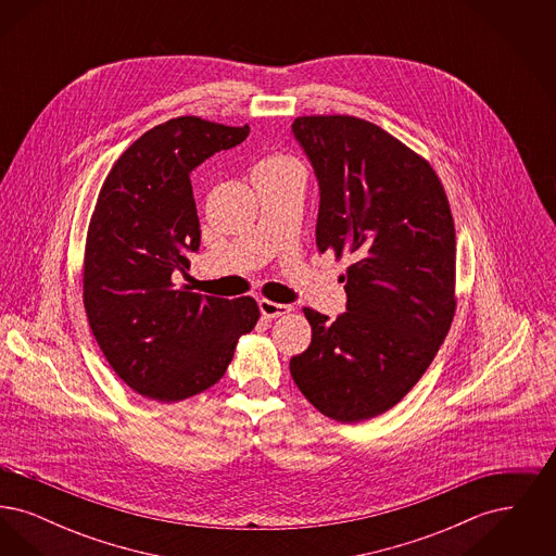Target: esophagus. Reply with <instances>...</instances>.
I'll return each mask as SVG.
<instances>
[{
  "mask_svg": "<svg viewBox=\"0 0 556 556\" xmlns=\"http://www.w3.org/2000/svg\"><path fill=\"white\" fill-rule=\"evenodd\" d=\"M258 308H261V313H263L265 318L283 317V315H288L291 311V306H288V304H277L273 300H261Z\"/></svg>",
  "mask_w": 556,
  "mask_h": 556,
  "instance_id": "esophagus-1",
  "label": "esophagus"
}]
</instances>
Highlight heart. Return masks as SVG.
Here are the masks:
<instances>
[{
	"mask_svg": "<svg viewBox=\"0 0 556 556\" xmlns=\"http://www.w3.org/2000/svg\"><path fill=\"white\" fill-rule=\"evenodd\" d=\"M288 164H293V162L288 159H281V156H275V159H266L265 162H261L258 166H270V168H277V166H288Z\"/></svg>",
	"mask_w": 556,
	"mask_h": 556,
	"instance_id": "heart-1",
	"label": "heart"
}]
</instances>
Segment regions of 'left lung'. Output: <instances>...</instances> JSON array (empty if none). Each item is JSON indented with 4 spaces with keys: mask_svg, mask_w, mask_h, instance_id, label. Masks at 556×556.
<instances>
[{
    "mask_svg": "<svg viewBox=\"0 0 556 556\" xmlns=\"http://www.w3.org/2000/svg\"><path fill=\"white\" fill-rule=\"evenodd\" d=\"M291 131L317 175V248L348 256L345 313L304 308L308 350L295 386L325 417L372 419L421 379L454 317L456 239L427 160L356 116H300Z\"/></svg>",
    "mask_w": 556,
    "mask_h": 556,
    "instance_id": "8db88e82",
    "label": "left lung"
}]
</instances>
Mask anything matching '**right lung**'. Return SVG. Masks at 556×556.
Masks as SVG:
<instances>
[{"label": "right lung", "instance_id": "add662e5", "mask_svg": "<svg viewBox=\"0 0 556 556\" xmlns=\"http://www.w3.org/2000/svg\"><path fill=\"white\" fill-rule=\"evenodd\" d=\"M250 127L179 116L143 132L108 173L91 214L83 304L114 372L141 396L179 402L214 386L261 317L254 298L177 283L200 248L191 170Z\"/></svg>", "mask_w": 556, "mask_h": 556}]
</instances>
